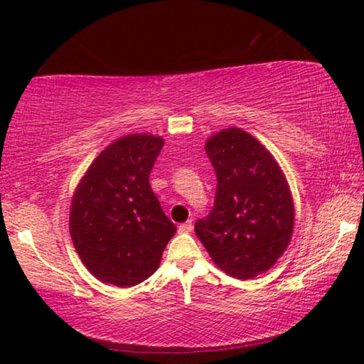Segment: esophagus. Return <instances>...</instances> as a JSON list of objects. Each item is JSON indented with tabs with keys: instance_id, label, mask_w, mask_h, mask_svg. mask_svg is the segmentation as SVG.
I'll return each instance as SVG.
<instances>
[{
	"instance_id": "obj_1",
	"label": "esophagus",
	"mask_w": 364,
	"mask_h": 364,
	"mask_svg": "<svg viewBox=\"0 0 364 364\" xmlns=\"http://www.w3.org/2000/svg\"><path fill=\"white\" fill-rule=\"evenodd\" d=\"M192 222L188 220V222H186V223H181V225H178V232L181 233H191L192 232Z\"/></svg>"
}]
</instances>
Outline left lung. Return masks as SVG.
Here are the masks:
<instances>
[{"label":"left lung","mask_w":364,"mask_h":364,"mask_svg":"<svg viewBox=\"0 0 364 364\" xmlns=\"http://www.w3.org/2000/svg\"><path fill=\"white\" fill-rule=\"evenodd\" d=\"M205 151L217 192L210 215L197 220L196 233L222 272L250 280L270 270L290 245V187L270 151L240 127L213 134Z\"/></svg>","instance_id":"obj_1"}]
</instances>
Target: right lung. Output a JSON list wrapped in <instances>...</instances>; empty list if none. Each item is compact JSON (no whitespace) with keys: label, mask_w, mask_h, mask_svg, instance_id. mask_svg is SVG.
Listing matches in <instances>:
<instances>
[{"label":"right lung","mask_w":364,"mask_h":364,"mask_svg":"<svg viewBox=\"0 0 364 364\" xmlns=\"http://www.w3.org/2000/svg\"><path fill=\"white\" fill-rule=\"evenodd\" d=\"M164 139L129 134L104 149L77 183L69 232L79 258L102 283L126 288L159 268L177 227L149 183Z\"/></svg>","instance_id":"right-lung-1"}]
</instances>
